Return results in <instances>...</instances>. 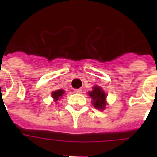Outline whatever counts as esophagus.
<instances>
[{
	"label": "esophagus",
	"mask_w": 157,
	"mask_h": 157,
	"mask_svg": "<svg viewBox=\"0 0 157 157\" xmlns=\"http://www.w3.org/2000/svg\"><path fill=\"white\" fill-rule=\"evenodd\" d=\"M74 92L76 94H81L82 93V90H81V89H76V90H74Z\"/></svg>",
	"instance_id": "1"
}]
</instances>
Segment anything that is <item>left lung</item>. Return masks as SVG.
<instances>
[{
  "label": "left lung",
  "mask_w": 157,
  "mask_h": 157,
  "mask_svg": "<svg viewBox=\"0 0 157 157\" xmlns=\"http://www.w3.org/2000/svg\"><path fill=\"white\" fill-rule=\"evenodd\" d=\"M89 95L93 98V105L95 108L103 110L106 107V94L104 91L98 86L94 88V90L89 92Z\"/></svg>",
  "instance_id": "left-lung-1"
}]
</instances>
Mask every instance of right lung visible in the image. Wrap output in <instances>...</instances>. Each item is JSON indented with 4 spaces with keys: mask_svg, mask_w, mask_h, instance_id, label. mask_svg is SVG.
<instances>
[{
    "mask_svg": "<svg viewBox=\"0 0 157 157\" xmlns=\"http://www.w3.org/2000/svg\"><path fill=\"white\" fill-rule=\"evenodd\" d=\"M63 94H64V91L63 90H56V91H54V92H53L52 96H53V98L57 101V100H59V98H60Z\"/></svg>",
    "mask_w": 157,
    "mask_h": 157,
    "instance_id": "1",
    "label": "right lung"
}]
</instances>
